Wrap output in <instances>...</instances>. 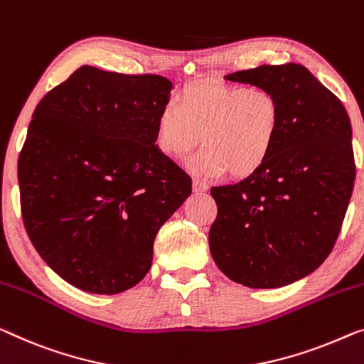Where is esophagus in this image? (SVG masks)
I'll use <instances>...</instances> for the list:
<instances>
[{
	"label": "esophagus",
	"instance_id": "1",
	"mask_svg": "<svg viewBox=\"0 0 364 364\" xmlns=\"http://www.w3.org/2000/svg\"><path fill=\"white\" fill-rule=\"evenodd\" d=\"M193 189L196 193H203V191H208L209 186L203 180H199V178H194V180H193Z\"/></svg>",
	"mask_w": 364,
	"mask_h": 364
}]
</instances>
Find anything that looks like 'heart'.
Listing matches in <instances>:
<instances>
[{
  "label": "heart",
  "mask_w": 364,
  "mask_h": 364,
  "mask_svg": "<svg viewBox=\"0 0 364 364\" xmlns=\"http://www.w3.org/2000/svg\"><path fill=\"white\" fill-rule=\"evenodd\" d=\"M279 126L281 107L269 91L237 83H198L160 111L156 145L171 159H181L200 139L204 149L191 160L194 170L247 178L267 161Z\"/></svg>",
  "instance_id": "b5f03b06"
}]
</instances>
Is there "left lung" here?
I'll list each match as a JSON object with an SVG mask.
<instances>
[{
    "mask_svg": "<svg viewBox=\"0 0 364 364\" xmlns=\"http://www.w3.org/2000/svg\"><path fill=\"white\" fill-rule=\"evenodd\" d=\"M225 80L273 93L281 126L257 173L210 188V255L235 283L273 289L316 271L337 242L356 175L350 117L299 63L262 65Z\"/></svg>",
    "mask_w": 364,
    "mask_h": 364,
    "instance_id": "obj_1",
    "label": "left lung"
}]
</instances>
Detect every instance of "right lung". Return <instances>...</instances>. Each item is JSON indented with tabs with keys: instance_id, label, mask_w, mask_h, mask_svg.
<instances>
[{
	"instance_id": "add662e5",
	"label": "right lung",
	"mask_w": 364,
	"mask_h": 364,
	"mask_svg": "<svg viewBox=\"0 0 364 364\" xmlns=\"http://www.w3.org/2000/svg\"><path fill=\"white\" fill-rule=\"evenodd\" d=\"M173 83L83 65L37 105L19 154L21 213L48 267L81 291L117 294L144 279L160 227L191 178L159 149Z\"/></svg>"
}]
</instances>
